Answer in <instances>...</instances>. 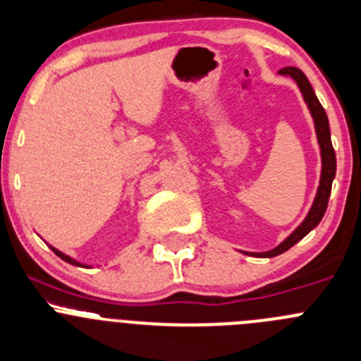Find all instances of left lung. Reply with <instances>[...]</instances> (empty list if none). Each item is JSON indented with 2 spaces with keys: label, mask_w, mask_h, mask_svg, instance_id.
Here are the masks:
<instances>
[{
  "label": "left lung",
  "mask_w": 361,
  "mask_h": 361,
  "mask_svg": "<svg viewBox=\"0 0 361 361\" xmlns=\"http://www.w3.org/2000/svg\"><path fill=\"white\" fill-rule=\"evenodd\" d=\"M279 73L288 75V77H291L295 82H297L303 99H305L307 106H309L310 110V116H312L314 119V128H316L317 144H319V149H321V179H319V185H317V192H316V198H314L312 202V207H310L309 214H307L305 219L302 221L300 226H298L290 237L284 238L277 247L270 249V251L244 252V255L256 256V258H274V256L283 255V252H286L288 249L293 247L298 240H302L310 230H314V228L319 224V221L323 219L324 212H326L328 198H330V192H331V182H334L335 170H337V159H335V151L330 138V124H328L326 112H324V109L321 106L312 85H310V82L307 80L303 71L295 66L283 68V70H279Z\"/></svg>",
  "instance_id": "1"
}]
</instances>
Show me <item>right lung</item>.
I'll return each mask as SVG.
<instances>
[{"label":"right lung","instance_id":"obj_1","mask_svg":"<svg viewBox=\"0 0 361 361\" xmlns=\"http://www.w3.org/2000/svg\"><path fill=\"white\" fill-rule=\"evenodd\" d=\"M51 249H52V251H54V252H56V255H58V256H59V258H61V259H64V262H66V263H70V265H75V267H85V269H89V267H87V265H84V263H80V262H77V259L70 258V256H66V255H64V252H61V251H58V249H56V247H52V245H51Z\"/></svg>","mask_w":361,"mask_h":361}]
</instances>
